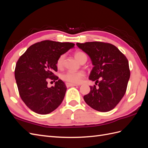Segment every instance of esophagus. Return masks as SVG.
<instances>
[{
  "label": "esophagus",
  "mask_w": 148,
  "mask_h": 148,
  "mask_svg": "<svg viewBox=\"0 0 148 148\" xmlns=\"http://www.w3.org/2000/svg\"><path fill=\"white\" fill-rule=\"evenodd\" d=\"M66 87H70V86H78L77 84H73V83H65Z\"/></svg>",
  "instance_id": "1"
}]
</instances>
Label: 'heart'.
I'll list each match as a JSON object with an SVG mask.
<instances>
[{
	"label": "heart",
	"mask_w": 148,
	"mask_h": 148,
	"mask_svg": "<svg viewBox=\"0 0 148 148\" xmlns=\"http://www.w3.org/2000/svg\"><path fill=\"white\" fill-rule=\"evenodd\" d=\"M75 57L79 62L81 63L84 57H86V56L85 53L82 51H77L75 53ZM65 54L60 55L59 58H58L56 62V65L57 69H61L64 66V60H65ZM84 73L83 71H68L66 72L62 73L60 76L61 79L63 81L70 83H79L82 82L83 78L84 77Z\"/></svg>",
	"instance_id": "b5f03b06"
}]
</instances>
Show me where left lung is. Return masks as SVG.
<instances>
[{
    "mask_svg": "<svg viewBox=\"0 0 148 148\" xmlns=\"http://www.w3.org/2000/svg\"><path fill=\"white\" fill-rule=\"evenodd\" d=\"M90 57L94 65L89 79L98 83L90 86V92L84 96L86 104L99 112L112 110L122 99L130 77L128 61L112 44L103 42L77 43Z\"/></svg>",
    "mask_w": 148,
    "mask_h": 148,
    "instance_id": "obj_1",
    "label": "left lung"
}]
</instances>
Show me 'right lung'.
Listing matches in <instances>:
<instances>
[{
	"label": "right lung",
	"instance_id": "obj_1",
	"mask_svg": "<svg viewBox=\"0 0 148 148\" xmlns=\"http://www.w3.org/2000/svg\"><path fill=\"white\" fill-rule=\"evenodd\" d=\"M75 44L46 40L28 48L17 61L15 78L19 95L29 109L39 114H47L59 107L66 91L65 83L54 75L56 62ZM48 78L56 81L47 87Z\"/></svg>",
	"mask_w": 148,
	"mask_h": 148
}]
</instances>
